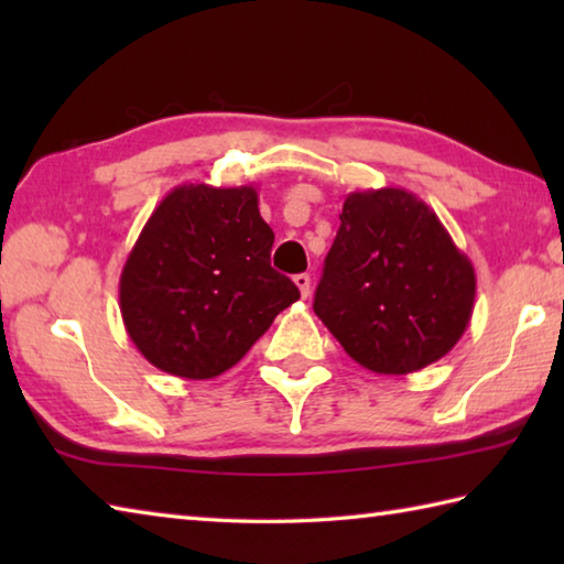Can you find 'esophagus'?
Wrapping results in <instances>:
<instances>
[{
	"label": "esophagus",
	"mask_w": 564,
	"mask_h": 564,
	"mask_svg": "<svg viewBox=\"0 0 564 564\" xmlns=\"http://www.w3.org/2000/svg\"><path fill=\"white\" fill-rule=\"evenodd\" d=\"M293 283L299 285V291H301L303 299H308V293H311V275L308 273H299L293 279Z\"/></svg>",
	"instance_id": "esophagus-1"
}]
</instances>
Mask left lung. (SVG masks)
<instances>
[{
	"mask_svg": "<svg viewBox=\"0 0 564 564\" xmlns=\"http://www.w3.org/2000/svg\"><path fill=\"white\" fill-rule=\"evenodd\" d=\"M475 269L405 188L346 196L313 311L348 356L408 376L453 350L473 318Z\"/></svg>",
	"mask_w": 564,
	"mask_h": 564,
	"instance_id": "obj_1",
	"label": "left lung"
}]
</instances>
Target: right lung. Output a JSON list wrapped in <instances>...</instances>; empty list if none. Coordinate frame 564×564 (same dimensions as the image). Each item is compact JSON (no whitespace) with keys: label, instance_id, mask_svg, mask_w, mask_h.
Returning a JSON list of instances; mask_svg holds the SVG:
<instances>
[{"label":"right lung","instance_id":"add662e5","mask_svg":"<svg viewBox=\"0 0 564 564\" xmlns=\"http://www.w3.org/2000/svg\"><path fill=\"white\" fill-rule=\"evenodd\" d=\"M273 231L253 186L169 191L119 279L129 338L151 366L186 380L226 373L301 299L271 269Z\"/></svg>","mask_w":564,"mask_h":564}]
</instances>
